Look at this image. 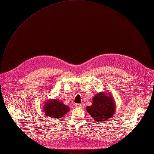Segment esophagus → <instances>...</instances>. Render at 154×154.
Segmentation results:
<instances>
[{
    "instance_id": "esophagus-1",
    "label": "esophagus",
    "mask_w": 154,
    "mask_h": 154,
    "mask_svg": "<svg viewBox=\"0 0 154 154\" xmlns=\"http://www.w3.org/2000/svg\"><path fill=\"white\" fill-rule=\"evenodd\" d=\"M75 107H79V108H82V104H77V103H75Z\"/></svg>"
}]
</instances>
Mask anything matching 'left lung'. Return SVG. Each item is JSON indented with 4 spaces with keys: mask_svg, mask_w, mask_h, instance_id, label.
<instances>
[{
    "mask_svg": "<svg viewBox=\"0 0 154 154\" xmlns=\"http://www.w3.org/2000/svg\"><path fill=\"white\" fill-rule=\"evenodd\" d=\"M88 112L97 122H105L110 119L116 111L114 98L111 95L97 94L91 106L86 108Z\"/></svg>",
    "mask_w": 154,
    "mask_h": 154,
    "instance_id": "8db88e82",
    "label": "left lung"
}]
</instances>
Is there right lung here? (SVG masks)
<instances>
[{
    "label": "right lung",
    "mask_w": 154,
    "mask_h": 154,
    "mask_svg": "<svg viewBox=\"0 0 154 154\" xmlns=\"http://www.w3.org/2000/svg\"><path fill=\"white\" fill-rule=\"evenodd\" d=\"M43 107L45 115L52 118H61L69 111L68 106L56 99L49 100Z\"/></svg>",
    "instance_id": "add662e5"
}]
</instances>
